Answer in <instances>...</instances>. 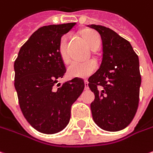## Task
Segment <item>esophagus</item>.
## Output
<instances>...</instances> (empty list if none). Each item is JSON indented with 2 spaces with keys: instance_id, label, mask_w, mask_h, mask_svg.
<instances>
[{
  "instance_id": "obj_1",
  "label": "esophagus",
  "mask_w": 153,
  "mask_h": 153,
  "mask_svg": "<svg viewBox=\"0 0 153 153\" xmlns=\"http://www.w3.org/2000/svg\"><path fill=\"white\" fill-rule=\"evenodd\" d=\"M85 88L88 89V81L87 80H85Z\"/></svg>"
}]
</instances>
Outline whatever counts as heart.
<instances>
[{"label": "heart", "instance_id": "heart-1", "mask_svg": "<svg viewBox=\"0 0 153 153\" xmlns=\"http://www.w3.org/2000/svg\"><path fill=\"white\" fill-rule=\"evenodd\" d=\"M83 37L91 50H95L96 47L100 46L101 39L99 35L94 30H85L83 32ZM69 41V36L64 35L62 37L59 43V54L63 62L68 63L70 57L68 53V43ZM97 69V64L94 61L90 60L85 62H73L68 65L67 68V73L71 78H87L91 76Z\"/></svg>", "mask_w": 153, "mask_h": 153}]
</instances>
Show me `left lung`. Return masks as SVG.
Instances as JSON below:
<instances>
[{
    "instance_id": "left-lung-1",
    "label": "left lung",
    "mask_w": 153,
    "mask_h": 153,
    "mask_svg": "<svg viewBox=\"0 0 153 153\" xmlns=\"http://www.w3.org/2000/svg\"><path fill=\"white\" fill-rule=\"evenodd\" d=\"M101 36L103 58L98 70L88 79L95 94L91 103L92 118L102 129L119 131L136 114L141 76L139 57L130 43L103 25H91Z\"/></svg>"
}]
</instances>
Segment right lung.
I'll list each match as a JSON object with an SVG mask.
<instances>
[{
  "instance_id": "add662e5",
  "label": "right lung",
  "mask_w": 153,
  "mask_h": 153,
  "mask_svg": "<svg viewBox=\"0 0 153 153\" xmlns=\"http://www.w3.org/2000/svg\"><path fill=\"white\" fill-rule=\"evenodd\" d=\"M74 25L40 27L24 43L14 62V86L20 110L40 133L52 134L64 129L69 123L71 106L85 88L80 78L56 85L66 73L59 43Z\"/></svg>"
}]
</instances>
